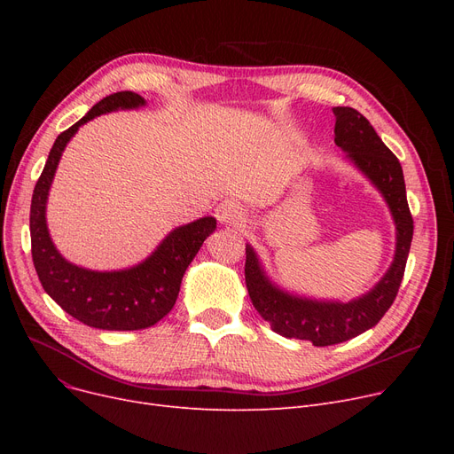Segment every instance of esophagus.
I'll use <instances>...</instances> for the list:
<instances>
[{
    "mask_svg": "<svg viewBox=\"0 0 454 454\" xmlns=\"http://www.w3.org/2000/svg\"><path fill=\"white\" fill-rule=\"evenodd\" d=\"M215 217L223 224H239L241 207L235 200H223L215 207Z\"/></svg>",
    "mask_w": 454,
    "mask_h": 454,
    "instance_id": "34e87169",
    "label": "esophagus"
}]
</instances>
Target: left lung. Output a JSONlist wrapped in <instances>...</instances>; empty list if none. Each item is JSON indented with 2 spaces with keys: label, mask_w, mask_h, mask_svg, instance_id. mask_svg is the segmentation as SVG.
<instances>
[{
  "label": "left lung",
  "mask_w": 454,
  "mask_h": 454,
  "mask_svg": "<svg viewBox=\"0 0 454 454\" xmlns=\"http://www.w3.org/2000/svg\"><path fill=\"white\" fill-rule=\"evenodd\" d=\"M335 143L387 200L395 223V254L388 272L366 294L344 301L311 300L279 289L265 274L259 257L247 245L245 279L261 318L281 337L333 346L373 327L394 303L411 252L414 221L399 160L377 136L368 119L349 106H335Z\"/></svg>",
  "instance_id": "left-lung-1"
}]
</instances>
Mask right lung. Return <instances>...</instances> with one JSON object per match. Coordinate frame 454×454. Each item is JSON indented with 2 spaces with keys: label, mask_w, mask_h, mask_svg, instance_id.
<instances>
[{
  "label": "right lung",
  "mask_w": 454,
  "mask_h": 454,
  "mask_svg": "<svg viewBox=\"0 0 454 454\" xmlns=\"http://www.w3.org/2000/svg\"><path fill=\"white\" fill-rule=\"evenodd\" d=\"M143 105L145 99L141 95L117 91L91 106L82 119L55 139L33 191L29 217L31 252L42 287L67 315L95 329L136 331L160 322L178 298L185 269L200 250L206 237L217 228V221L213 217L178 226L145 261L130 269L112 272L88 270L69 263L53 245L45 223V204L69 139L93 117Z\"/></svg>",
  "instance_id": "1"
}]
</instances>
